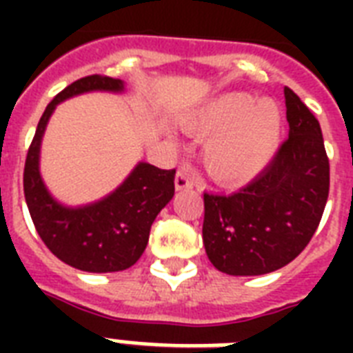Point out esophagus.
<instances>
[{"label":"esophagus","mask_w":353,"mask_h":353,"mask_svg":"<svg viewBox=\"0 0 353 353\" xmlns=\"http://www.w3.org/2000/svg\"><path fill=\"white\" fill-rule=\"evenodd\" d=\"M190 179H188V176L185 174V172H177L176 174V188L177 190H185V188H188V185H190Z\"/></svg>","instance_id":"esophagus-1"}]
</instances>
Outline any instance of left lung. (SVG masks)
<instances>
[{
	"mask_svg": "<svg viewBox=\"0 0 353 353\" xmlns=\"http://www.w3.org/2000/svg\"><path fill=\"white\" fill-rule=\"evenodd\" d=\"M93 91L124 93L126 85L119 79L91 74L47 104L25 159L23 192L36 231L54 256L80 271L115 273L132 268L146 249L150 227L174 196L176 172L139 161L121 185L101 199L73 207L54 198L40 172L47 122L58 104Z\"/></svg>",
	"mask_w": 353,
	"mask_h": 353,
	"instance_id": "obj_1",
	"label": "left lung"
}]
</instances>
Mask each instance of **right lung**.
Listing matches in <instances>:
<instances>
[{"label": "right lung", "instance_id": "obj_1", "mask_svg": "<svg viewBox=\"0 0 353 353\" xmlns=\"http://www.w3.org/2000/svg\"><path fill=\"white\" fill-rule=\"evenodd\" d=\"M288 122L290 137L273 157L234 155L223 166L231 192L205 196V251L221 273L276 271L317 231L330 188L323 133L304 104L288 108Z\"/></svg>", "mask_w": 353, "mask_h": 353}]
</instances>
